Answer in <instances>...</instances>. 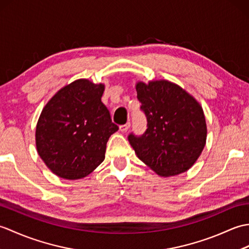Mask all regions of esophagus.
<instances>
[{
	"label": "esophagus",
	"instance_id": "1",
	"mask_svg": "<svg viewBox=\"0 0 249 249\" xmlns=\"http://www.w3.org/2000/svg\"><path fill=\"white\" fill-rule=\"evenodd\" d=\"M129 127H130V123H129V122H127L126 124L120 126V130L123 131V133H125V131H127L129 129Z\"/></svg>",
	"mask_w": 249,
	"mask_h": 249
}]
</instances>
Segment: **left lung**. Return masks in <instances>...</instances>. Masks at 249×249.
I'll list each match as a JSON object with an SVG mask.
<instances>
[{
	"mask_svg": "<svg viewBox=\"0 0 249 249\" xmlns=\"http://www.w3.org/2000/svg\"><path fill=\"white\" fill-rule=\"evenodd\" d=\"M136 89L147 122L141 136L128 135L137 156L161 177L187 171L205 145L201 106L182 88L166 80L138 82Z\"/></svg>",
	"mask_w": 249,
	"mask_h": 249,
	"instance_id": "left-lung-1",
	"label": "left lung"
}]
</instances>
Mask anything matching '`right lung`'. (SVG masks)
Returning <instances> with one entry per match:
<instances>
[{"label":"right lung","mask_w":249,"mask_h":249,"mask_svg":"<svg viewBox=\"0 0 249 249\" xmlns=\"http://www.w3.org/2000/svg\"><path fill=\"white\" fill-rule=\"evenodd\" d=\"M104 84L79 79L60 89L41 111L36 147L57 177L89 176L105 160L109 137L119 129L102 103Z\"/></svg>","instance_id":"right-lung-1"}]
</instances>
